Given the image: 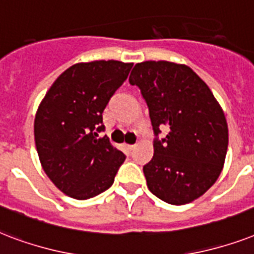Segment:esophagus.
<instances>
[{
	"instance_id": "1",
	"label": "esophagus",
	"mask_w": 254,
	"mask_h": 254,
	"mask_svg": "<svg viewBox=\"0 0 254 254\" xmlns=\"http://www.w3.org/2000/svg\"><path fill=\"white\" fill-rule=\"evenodd\" d=\"M135 147H136V144H127V149H128V151H133Z\"/></svg>"
}]
</instances>
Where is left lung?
I'll use <instances>...</instances> for the list:
<instances>
[{"instance_id": "obj_1", "label": "left lung", "mask_w": 254, "mask_h": 254, "mask_svg": "<svg viewBox=\"0 0 254 254\" xmlns=\"http://www.w3.org/2000/svg\"><path fill=\"white\" fill-rule=\"evenodd\" d=\"M129 83L140 88L154 129V158L143 167L148 190L163 201L183 205L211 188L221 174L228 125L205 82L186 64H136ZM166 128V138L158 133Z\"/></svg>"}]
</instances>
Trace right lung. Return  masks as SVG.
<instances>
[{"mask_svg":"<svg viewBox=\"0 0 254 254\" xmlns=\"http://www.w3.org/2000/svg\"><path fill=\"white\" fill-rule=\"evenodd\" d=\"M132 64L94 61L61 74L41 102L34 139L43 171L58 190L86 200L113 186L126 155L105 131L106 106L127 79Z\"/></svg>","mask_w":254,"mask_h":254,"instance_id":"1","label":"right lung"}]
</instances>
